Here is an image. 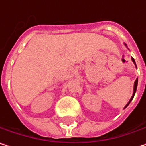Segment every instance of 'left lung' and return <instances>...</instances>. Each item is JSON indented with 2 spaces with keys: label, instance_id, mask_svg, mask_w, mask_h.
Listing matches in <instances>:
<instances>
[{
  "label": "left lung",
  "instance_id": "8db88e82",
  "mask_svg": "<svg viewBox=\"0 0 146 146\" xmlns=\"http://www.w3.org/2000/svg\"><path fill=\"white\" fill-rule=\"evenodd\" d=\"M124 44L126 45V47H128V46H127V44ZM131 59H132V62H133V64L135 65V67H136V68H137V66H136V63H135V61H134V59H133V57H132ZM137 85H138V78H136V80H135V82H134V85H133V96H131V98H130V100H129V102H128V103H127V105H126V106H124V108H123V109H125V108H126V107H127V106H128L129 105V103L131 102L132 100H133V96H134V95H135V92H136V90H137Z\"/></svg>",
  "mask_w": 146,
  "mask_h": 146
}]
</instances>
